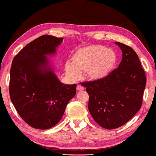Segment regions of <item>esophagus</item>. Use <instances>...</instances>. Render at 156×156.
Here are the masks:
<instances>
[{"label": "esophagus", "mask_w": 156, "mask_h": 156, "mask_svg": "<svg viewBox=\"0 0 156 156\" xmlns=\"http://www.w3.org/2000/svg\"><path fill=\"white\" fill-rule=\"evenodd\" d=\"M77 90L78 91H83V90H84V87H83L82 85H77Z\"/></svg>", "instance_id": "obj_1"}]
</instances>
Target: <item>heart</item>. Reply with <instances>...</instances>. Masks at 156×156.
<instances>
[{
  "label": "heart",
  "instance_id": "heart-1",
  "mask_svg": "<svg viewBox=\"0 0 156 156\" xmlns=\"http://www.w3.org/2000/svg\"><path fill=\"white\" fill-rule=\"evenodd\" d=\"M117 63L115 51L99 44L78 49L71 56V62L65 65V74L72 81L78 80L81 73L90 80H100L108 77Z\"/></svg>",
  "mask_w": 156,
  "mask_h": 156
}]
</instances>
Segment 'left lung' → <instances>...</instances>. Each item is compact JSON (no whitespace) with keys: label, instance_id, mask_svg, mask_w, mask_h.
Segmentation results:
<instances>
[{"label":"left lung","instance_id":"left-lung-1","mask_svg":"<svg viewBox=\"0 0 156 156\" xmlns=\"http://www.w3.org/2000/svg\"><path fill=\"white\" fill-rule=\"evenodd\" d=\"M122 51L117 69L100 80L83 83L88 93V109L94 120L106 129L122 126L140 110L146 76L138 55L130 46L115 42Z\"/></svg>","mask_w":156,"mask_h":156}]
</instances>
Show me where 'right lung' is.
Here are the masks:
<instances>
[{
  "mask_svg": "<svg viewBox=\"0 0 156 156\" xmlns=\"http://www.w3.org/2000/svg\"><path fill=\"white\" fill-rule=\"evenodd\" d=\"M63 38L42 35L14 57L10 69L9 96L21 117L37 129L53 127L76 94V85L59 80L48 56L55 55Z\"/></svg>",
  "mask_w": 156,
  "mask_h": 156,
  "instance_id": "right-lung-1",
  "label": "right lung"
}]
</instances>
